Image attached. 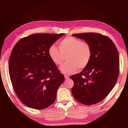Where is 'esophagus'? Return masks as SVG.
<instances>
[{
    "mask_svg": "<svg viewBox=\"0 0 128 128\" xmlns=\"http://www.w3.org/2000/svg\"><path fill=\"white\" fill-rule=\"evenodd\" d=\"M64 77H65V79H66V80H68V79H69V78L68 76H67V75H65Z\"/></svg>",
    "mask_w": 128,
    "mask_h": 128,
    "instance_id": "obj_1",
    "label": "esophagus"
}]
</instances>
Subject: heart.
Returning a JSON list of instances; mask_svg holds the SVG:
<instances>
[{"label": "heart", "instance_id": "heart-1", "mask_svg": "<svg viewBox=\"0 0 128 128\" xmlns=\"http://www.w3.org/2000/svg\"><path fill=\"white\" fill-rule=\"evenodd\" d=\"M59 48L52 45L48 50L51 59L57 66L61 65L66 56L68 62L60 67L66 74L74 73L77 69L85 68L90 62L92 50L89 43L73 36H66L59 42Z\"/></svg>", "mask_w": 128, "mask_h": 128}]
</instances>
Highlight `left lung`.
<instances>
[{"mask_svg":"<svg viewBox=\"0 0 128 128\" xmlns=\"http://www.w3.org/2000/svg\"><path fill=\"white\" fill-rule=\"evenodd\" d=\"M89 43L90 61L80 73L71 76L74 85L72 93L75 99L85 105L103 100L115 85L119 74V55L111 39L95 33L73 34Z\"/></svg>","mask_w":128,"mask_h":128,"instance_id":"8db88e82","label":"left lung"}]
</instances>
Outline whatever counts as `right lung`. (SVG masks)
I'll use <instances>...</instances> for the list:
<instances>
[{"mask_svg":"<svg viewBox=\"0 0 128 128\" xmlns=\"http://www.w3.org/2000/svg\"><path fill=\"white\" fill-rule=\"evenodd\" d=\"M64 34L38 33L21 38L9 59L13 88L24 104L36 110L49 107L63 83L60 73L48 54L50 47Z\"/></svg>","mask_w":128,"mask_h":128,"instance_id":"add662e5","label":"right lung"}]
</instances>
